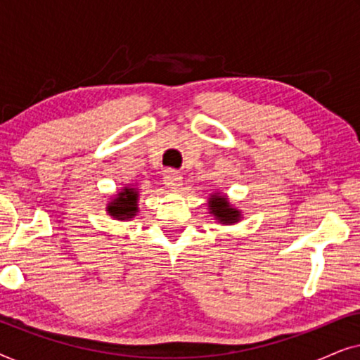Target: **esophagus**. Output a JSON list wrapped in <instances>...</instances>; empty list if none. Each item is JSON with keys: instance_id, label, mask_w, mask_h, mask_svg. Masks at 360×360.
<instances>
[{"instance_id": "34e87169", "label": "esophagus", "mask_w": 360, "mask_h": 360, "mask_svg": "<svg viewBox=\"0 0 360 360\" xmlns=\"http://www.w3.org/2000/svg\"><path fill=\"white\" fill-rule=\"evenodd\" d=\"M164 184L169 186V188L175 190V188H180L181 184H184V180H181V175L179 174V172L167 170L164 174Z\"/></svg>"}]
</instances>
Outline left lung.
<instances>
[{
    "label": "left lung",
    "mask_w": 360,
    "mask_h": 360,
    "mask_svg": "<svg viewBox=\"0 0 360 360\" xmlns=\"http://www.w3.org/2000/svg\"><path fill=\"white\" fill-rule=\"evenodd\" d=\"M208 211L219 224L229 226L236 224L243 219V211L238 206L231 205L229 198L221 191H213L208 198Z\"/></svg>",
    "instance_id": "obj_1"
}]
</instances>
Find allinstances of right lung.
Here are the masks:
<instances>
[{
	"instance_id": "right-lung-1",
	"label": "right lung",
	"mask_w": 360,
	"mask_h": 360,
	"mask_svg": "<svg viewBox=\"0 0 360 360\" xmlns=\"http://www.w3.org/2000/svg\"><path fill=\"white\" fill-rule=\"evenodd\" d=\"M106 213L117 221H131L139 213V190L136 185L122 186L106 203Z\"/></svg>"
}]
</instances>
